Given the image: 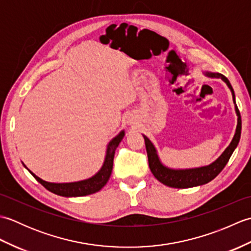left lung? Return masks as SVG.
<instances>
[{"mask_svg": "<svg viewBox=\"0 0 251 251\" xmlns=\"http://www.w3.org/2000/svg\"><path fill=\"white\" fill-rule=\"evenodd\" d=\"M208 76L211 77H221L223 81L226 83V85L232 90L233 94V101L235 102V95H234V90L231 86L228 79L219 73H207ZM236 114L238 116L237 119V126L236 131L230 146L226 148V150L221 154V156L217 159L216 162L210 164L209 166L201 167V168H194V169H185V170H174L165 167L164 165L159 162V158L156 154V150L154 148L153 143L149 140V138L143 136L146 142V149L148 153V159H149V166L152 174L154 175L159 182L163 184L170 186V188H177V189H186V188H193V186L201 185L208 183L212 179H215L218 175H219L222 169L225 168L226 163L230 159L231 155L233 154L235 148L237 147L239 139H241V132H242V117L237 105L235 104Z\"/></svg>", "mask_w": 251, "mask_h": 251, "instance_id": "1", "label": "left lung"}]
</instances>
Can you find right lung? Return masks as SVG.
I'll list each match as a JSON object with an SVG mask.
<instances>
[{
	"label": "right lung",
	"instance_id": "right-lung-1",
	"mask_svg": "<svg viewBox=\"0 0 251 251\" xmlns=\"http://www.w3.org/2000/svg\"><path fill=\"white\" fill-rule=\"evenodd\" d=\"M124 135H125L124 131L120 132L119 136H116L114 139L109 143L102 168H101L99 170V173L96 174L94 177L89 178L87 180L78 181V182H72V183H50L42 180L33 173H31L29 169L28 170L31 173V175L44 186L45 189L50 191L51 193L54 194L66 196V197H76V196H85V195L96 193V192H98L102 189L106 184V182H108V180L110 179L112 168H113V159H114L115 150L116 148L119 147L120 142L122 141Z\"/></svg>",
	"mask_w": 251,
	"mask_h": 251
}]
</instances>
